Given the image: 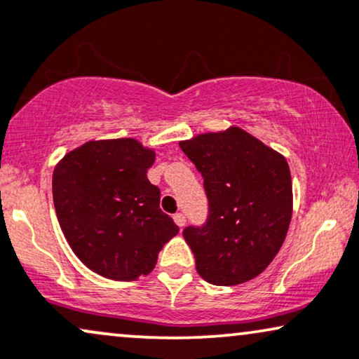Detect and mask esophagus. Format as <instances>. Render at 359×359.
Listing matches in <instances>:
<instances>
[{
	"label": "esophagus",
	"mask_w": 359,
	"mask_h": 359,
	"mask_svg": "<svg viewBox=\"0 0 359 359\" xmlns=\"http://www.w3.org/2000/svg\"><path fill=\"white\" fill-rule=\"evenodd\" d=\"M174 222H175L177 225L180 226V229H182V226L185 225V222H187V220H185L184 213H175V215H174Z\"/></svg>",
	"instance_id": "obj_1"
}]
</instances>
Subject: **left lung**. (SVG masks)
<instances>
[{
  "label": "left lung",
  "instance_id": "1",
  "mask_svg": "<svg viewBox=\"0 0 359 359\" xmlns=\"http://www.w3.org/2000/svg\"><path fill=\"white\" fill-rule=\"evenodd\" d=\"M203 177L208 217L185 226L195 269L219 287L255 278L270 265L287 237L293 194L281 154L240 127L180 142Z\"/></svg>",
  "mask_w": 359,
  "mask_h": 359
}]
</instances>
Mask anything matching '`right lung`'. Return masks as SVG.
<instances>
[{
    "instance_id": "right-lung-1",
    "label": "right lung",
    "mask_w": 359,
    "mask_h": 359,
    "mask_svg": "<svg viewBox=\"0 0 359 359\" xmlns=\"http://www.w3.org/2000/svg\"><path fill=\"white\" fill-rule=\"evenodd\" d=\"M156 154L135 139L90 140L62 157L53 198L62 233L88 269L111 280L149 275L179 226L147 179Z\"/></svg>"
}]
</instances>
